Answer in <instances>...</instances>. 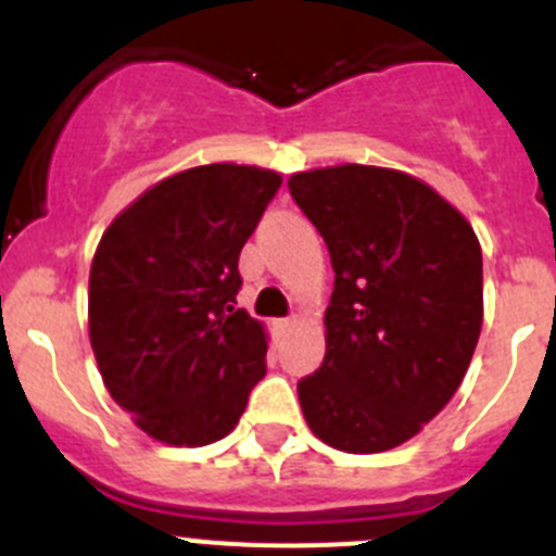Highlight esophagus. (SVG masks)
Here are the masks:
<instances>
[{
    "label": "esophagus",
    "mask_w": 556,
    "mask_h": 556,
    "mask_svg": "<svg viewBox=\"0 0 556 556\" xmlns=\"http://www.w3.org/2000/svg\"><path fill=\"white\" fill-rule=\"evenodd\" d=\"M292 326H294L292 317H283V320H275V328H278V333H289V331H292Z\"/></svg>",
    "instance_id": "esophagus-1"
}]
</instances>
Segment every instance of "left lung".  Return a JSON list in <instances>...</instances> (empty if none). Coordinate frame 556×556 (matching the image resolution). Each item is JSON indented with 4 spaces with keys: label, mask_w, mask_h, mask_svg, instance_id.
<instances>
[{
    "label": "left lung",
    "mask_w": 556,
    "mask_h": 556,
    "mask_svg": "<svg viewBox=\"0 0 556 556\" xmlns=\"http://www.w3.org/2000/svg\"><path fill=\"white\" fill-rule=\"evenodd\" d=\"M331 253L326 358L298 381L308 429L348 454L406 443L448 404L479 342L481 248L424 180L342 164L287 180Z\"/></svg>",
    "instance_id": "8db88e82"
}]
</instances>
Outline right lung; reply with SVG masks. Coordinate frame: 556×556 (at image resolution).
Wrapping results in <instances>:
<instances>
[{"instance_id":"add662e5","label":"right lung","mask_w":556,"mask_h":556,"mask_svg":"<svg viewBox=\"0 0 556 556\" xmlns=\"http://www.w3.org/2000/svg\"><path fill=\"white\" fill-rule=\"evenodd\" d=\"M278 189L273 169L194 166L150 186L102 233L88 337L111 397L159 443L223 440L267 372V331L233 303L239 253Z\"/></svg>"}]
</instances>
